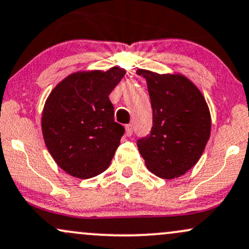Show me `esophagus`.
I'll return each instance as SVG.
<instances>
[{"instance_id": "esophagus-1", "label": "esophagus", "mask_w": 249, "mask_h": 249, "mask_svg": "<svg viewBox=\"0 0 249 249\" xmlns=\"http://www.w3.org/2000/svg\"><path fill=\"white\" fill-rule=\"evenodd\" d=\"M125 130H126V136H127V137L132 136V133H133V126H132V124L126 125V126H125Z\"/></svg>"}]
</instances>
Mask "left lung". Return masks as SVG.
<instances>
[{"instance_id":"obj_1","label":"left lung","mask_w":249,"mask_h":249,"mask_svg":"<svg viewBox=\"0 0 249 249\" xmlns=\"http://www.w3.org/2000/svg\"><path fill=\"white\" fill-rule=\"evenodd\" d=\"M145 77L153 126L137 142L149 172L161 178L184 175L202 157L211 132V116L199 89L181 74L138 70Z\"/></svg>"}]
</instances>
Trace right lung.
<instances>
[{
    "instance_id": "add662e5",
    "label": "right lung",
    "mask_w": 249,
    "mask_h": 249,
    "mask_svg": "<svg viewBox=\"0 0 249 249\" xmlns=\"http://www.w3.org/2000/svg\"><path fill=\"white\" fill-rule=\"evenodd\" d=\"M126 71L71 74L51 92L41 116L46 147L61 169L90 178L107 169L125 128L113 119L110 92Z\"/></svg>"
}]
</instances>
